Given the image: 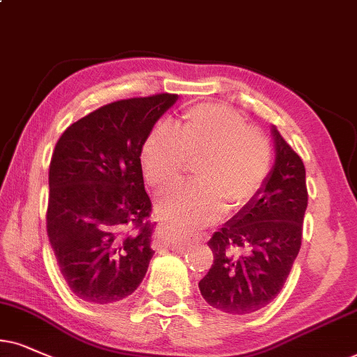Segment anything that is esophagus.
I'll list each match as a JSON object with an SVG mask.
<instances>
[{
	"mask_svg": "<svg viewBox=\"0 0 357 357\" xmlns=\"http://www.w3.org/2000/svg\"><path fill=\"white\" fill-rule=\"evenodd\" d=\"M160 238L163 242H171V238H169V232H168V229L166 227H161V232H160ZM186 245H189V242H181L179 243V247H186Z\"/></svg>",
	"mask_w": 357,
	"mask_h": 357,
	"instance_id": "esophagus-1",
	"label": "esophagus"
}]
</instances>
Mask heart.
I'll list each match as a JSON object with an SVG mask.
<instances>
[{
	"mask_svg": "<svg viewBox=\"0 0 357 357\" xmlns=\"http://www.w3.org/2000/svg\"><path fill=\"white\" fill-rule=\"evenodd\" d=\"M191 165H199V184L174 189L156 206L181 236L218 220L227 204L234 211L250 204L272 169V146L232 107L204 103L184 112L178 133L158 126L142 148L143 173L155 191L181 183Z\"/></svg>",
	"mask_w": 357,
	"mask_h": 357,
	"instance_id": "heart-1",
	"label": "heart"
}]
</instances>
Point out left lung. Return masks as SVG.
<instances>
[{
	"mask_svg": "<svg viewBox=\"0 0 357 357\" xmlns=\"http://www.w3.org/2000/svg\"><path fill=\"white\" fill-rule=\"evenodd\" d=\"M272 133L277 158L264 188L207 242L214 261L199 290L224 313L249 314L267 306L285 285L301 247L305 165L275 126Z\"/></svg>",
	"mask_w": 357,
	"mask_h": 357,
	"instance_id": "left-lung-1",
	"label": "left lung"
}]
</instances>
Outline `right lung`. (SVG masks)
I'll return each mask as SVG.
<instances>
[{
    "instance_id": "right-lung-1",
    "label": "right lung",
    "mask_w": 357,
    "mask_h": 357,
    "mask_svg": "<svg viewBox=\"0 0 357 357\" xmlns=\"http://www.w3.org/2000/svg\"><path fill=\"white\" fill-rule=\"evenodd\" d=\"M174 93L108 103L61 135L49 166L47 236L67 285L80 300L126 298L155 250L142 148Z\"/></svg>"
}]
</instances>
